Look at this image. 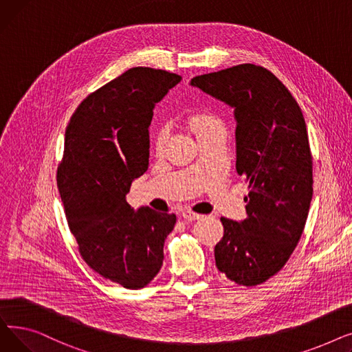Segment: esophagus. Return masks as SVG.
Wrapping results in <instances>:
<instances>
[{
	"instance_id": "esophagus-1",
	"label": "esophagus",
	"mask_w": 352,
	"mask_h": 352,
	"mask_svg": "<svg viewBox=\"0 0 352 352\" xmlns=\"http://www.w3.org/2000/svg\"><path fill=\"white\" fill-rule=\"evenodd\" d=\"M202 215H199V214H197V212H194V211H191V210H186V211H182V218L186 219V221H195V219H198V218H201Z\"/></svg>"
}]
</instances>
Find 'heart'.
I'll return each mask as SVG.
<instances>
[{
    "label": "heart",
    "instance_id": "1",
    "mask_svg": "<svg viewBox=\"0 0 352 352\" xmlns=\"http://www.w3.org/2000/svg\"><path fill=\"white\" fill-rule=\"evenodd\" d=\"M219 124V121L211 116V114H207V113H201V114H197L191 118V126L194 128V131L198 134L201 131H204V129L210 128V126H214ZM164 145H165V131L164 129H160V131L157 133L155 135V141H154V146H155V151L160 154L162 153L164 150Z\"/></svg>",
    "mask_w": 352,
    "mask_h": 352
}]
</instances>
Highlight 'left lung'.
Here are the masks:
<instances>
[{
	"instance_id": "obj_1",
	"label": "left lung",
	"mask_w": 352,
	"mask_h": 352,
	"mask_svg": "<svg viewBox=\"0 0 352 352\" xmlns=\"http://www.w3.org/2000/svg\"><path fill=\"white\" fill-rule=\"evenodd\" d=\"M234 108L236 173L248 182L247 218L221 217L215 265L238 285L263 284L289 260L312 198V155L302 111L271 71L239 64L191 80Z\"/></svg>"
}]
</instances>
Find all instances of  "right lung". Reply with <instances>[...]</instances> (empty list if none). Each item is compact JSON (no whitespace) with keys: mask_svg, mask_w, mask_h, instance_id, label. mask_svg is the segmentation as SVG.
<instances>
[{"mask_svg":"<svg viewBox=\"0 0 352 352\" xmlns=\"http://www.w3.org/2000/svg\"><path fill=\"white\" fill-rule=\"evenodd\" d=\"M181 81L135 67L107 82L72 114L57 186L69 231L89 268L128 289L150 284L164 260L175 214L134 211L125 195L148 168L154 107Z\"/></svg>","mask_w":352,"mask_h":352,"instance_id":"1","label":"right lung"}]
</instances>
